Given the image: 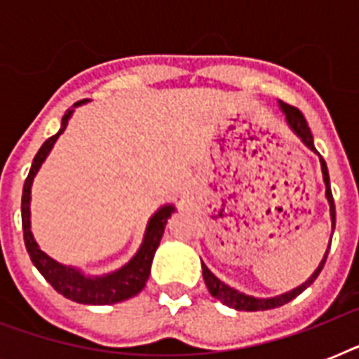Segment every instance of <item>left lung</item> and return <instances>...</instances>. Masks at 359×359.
I'll return each mask as SVG.
<instances>
[{"mask_svg": "<svg viewBox=\"0 0 359 359\" xmlns=\"http://www.w3.org/2000/svg\"><path fill=\"white\" fill-rule=\"evenodd\" d=\"M279 106H281V109H283L285 117H287V123H289V126L292 128V132H294V134L304 141V145L309 147L313 152H317V149H315V145H313L311 130H309V126H307V121L306 117H304V114H302L298 108H294V106L281 102V100H279ZM320 168H323L324 184H326V199H328L330 203L332 229H335L334 196H332V188H330L328 168H326V162H324L323 156H320ZM330 244H332V242H330ZM326 257H328V251H326V255H324V259L320 261L318 268L313 272V276L307 279L306 283H302L300 287H296V289H292L290 292L276 296V298H255V296H248L244 294V292H238V290L231 289L229 285H225L224 281H219V279L216 278V276H214V273L205 266V264H203V279H205V285H207L208 292H210L216 300L225 304V306L233 307V309H238V311H266V309H273V307L283 306V304H287V302L294 300L298 294H302V292H304V290H306L307 287H309V285L318 278V273H320V270L324 268V262H326Z\"/></svg>", "mask_w": 359, "mask_h": 359, "instance_id": "left-lung-1", "label": "left lung"}]
</instances>
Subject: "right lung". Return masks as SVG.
<instances>
[{
	"instance_id": "1",
	"label": "right lung",
	"mask_w": 359,
	"mask_h": 359,
	"mask_svg": "<svg viewBox=\"0 0 359 359\" xmlns=\"http://www.w3.org/2000/svg\"><path fill=\"white\" fill-rule=\"evenodd\" d=\"M86 102L87 100H80V102L74 104V108ZM72 111L74 109H69L63 115L61 128H59L57 134L48 137L42 143V147L33 158L29 175H27V179L24 182V191H22V227H24L25 250L29 253L31 262L35 264L36 270L44 276V279L57 290L59 294H63L65 298H69L72 302H78V304H86V306H109V304L128 300L145 287L149 273H151L152 257H154L158 245H160L168 218L171 216L175 207L173 205H165L158 212H154V216L149 219L145 238H143V244L137 250V253L121 270H115V272L106 273V276H97V278L83 276L78 268L59 264L57 261H53L52 257H48L44 251H41V248L36 245L35 238L31 235V184H33V179H35L36 171L41 169L42 162L46 160L48 152L52 151L55 140L67 128V123H69Z\"/></svg>"
}]
</instances>
